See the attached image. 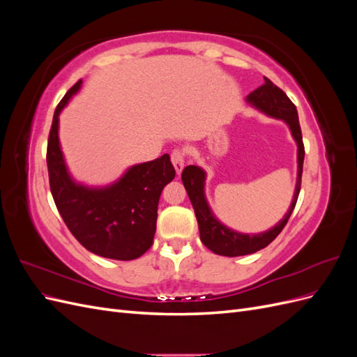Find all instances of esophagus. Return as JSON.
Segmentation results:
<instances>
[{"instance_id":"1","label":"esophagus","mask_w":357,"mask_h":357,"mask_svg":"<svg viewBox=\"0 0 357 357\" xmlns=\"http://www.w3.org/2000/svg\"><path fill=\"white\" fill-rule=\"evenodd\" d=\"M171 162H172V165H174V168H176L177 176H180L183 168H185V152H183V150H180V149L172 150Z\"/></svg>"}]
</instances>
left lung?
Masks as SVG:
<instances>
[{
    "label": "left lung",
    "mask_w": 357,
    "mask_h": 357,
    "mask_svg": "<svg viewBox=\"0 0 357 357\" xmlns=\"http://www.w3.org/2000/svg\"><path fill=\"white\" fill-rule=\"evenodd\" d=\"M247 102L253 105L255 109L261 110L266 116H271L280 121L286 122L289 126L291 137L298 146V177L296 188L291 199L290 207L284 218L280 220L274 228L268 229L261 234H241L236 232L228 226H225L215 215L213 214L210 205L205 198V171L197 165H189L181 172V181L192 202V207L195 210V215L199 226V236L202 244L210 248L215 255L220 256H244L252 255L261 248H265L269 243H273L277 235L283 231L291 211H294L298 195L301 190V177H302V165H304V143H302V132L299 126V119L295 104L289 100V96L277 86L265 77V83L259 86L252 93L247 95Z\"/></svg>",
    "instance_id": "8db88e82"
}]
</instances>
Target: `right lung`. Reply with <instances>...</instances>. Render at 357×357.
Wrapping results in <instances>:
<instances>
[{
	"mask_svg": "<svg viewBox=\"0 0 357 357\" xmlns=\"http://www.w3.org/2000/svg\"><path fill=\"white\" fill-rule=\"evenodd\" d=\"M75 83L58 104L47 142V169L53 201L68 229L89 252L132 261L153 244L160 192L176 177L169 155L132 165L109 186L89 188L75 181L68 172L59 143V114L71 96Z\"/></svg>",
	"mask_w": 357,
	"mask_h": 357,
	"instance_id": "right-lung-1",
	"label": "right lung"
}]
</instances>
